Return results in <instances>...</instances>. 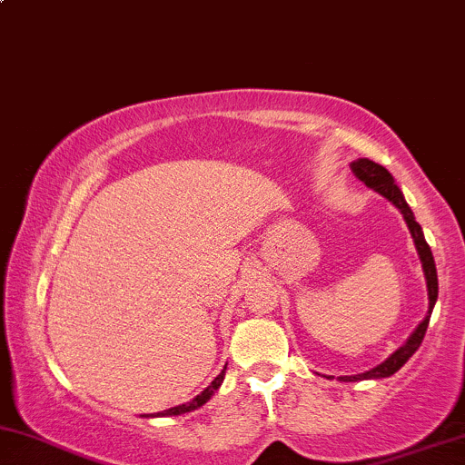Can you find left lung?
I'll return each mask as SVG.
<instances>
[{
    "label": "left lung",
    "instance_id": "1",
    "mask_svg": "<svg viewBox=\"0 0 465 465\" xmlns=\"http://www.w3.org/2000/svg\"><path fill=\"white\" fill-rule=\"evenodd\" d=\"M351 170H353V174L358 176V179L362 181L366 187H371L372 192L381 193L383 198L391 200V203L397 206L401 213H403L405 222H408V228H410L411 237H414L418 256H420V262H422V272H425V278H427L429 311L425 314V319H422L420 323H418V328L411 331V336L408 338V341H405V345L399 347L397 351H394L391 358L386 360V362H381L380 366H375V369H371V371H366V372H360V375H345V377H341V381L381 380V377L394 375V372H397L401 366L408 362L411 355L418 351V347H420L422 338H425L429 319H431L435 300H438V272H435V261H433L431 248H429L427 242H425V234H422L420 223L416 222V217H414V213H411L410 204L405 203L403 193H401V189L397 187V183H394L391 172L383 168V165L371 162V159H358V162L351 163Z\"/></svg>",
    "mask_w": 465,
    "mask_h": 465
}]
</instances>
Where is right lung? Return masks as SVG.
<instances>
[{
  "label": "right lung",
  "mask_w": 465,
  "mask_h": 465,
  "mask_svg": "<svg viewBox=\"0 0 465 465\" xmlns=\"http://www.w3.org/2000/svg\"><path fill=\"white\" fill-rule=\"evenodd\" d=\"M223 372H226V369H223V371L220 372V375H217L215 380L211 381V386H209V388H204V391L200 392L196 399H192V401H189V403L176 405V408L163 410V411H159V414H153V416H181V414H185V411H192V410H198V408H203V405L206 403V401H209L211 397H213V392L217 391V388L222 386V381H223Z\"/></svg>",
  "instance_id": "right-lung-1"
}]
</instances>
